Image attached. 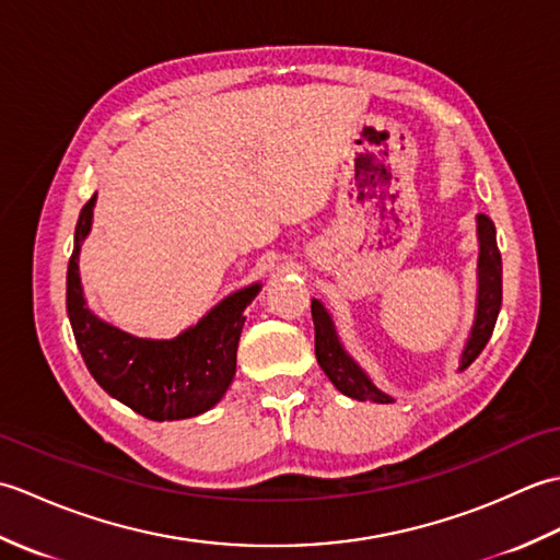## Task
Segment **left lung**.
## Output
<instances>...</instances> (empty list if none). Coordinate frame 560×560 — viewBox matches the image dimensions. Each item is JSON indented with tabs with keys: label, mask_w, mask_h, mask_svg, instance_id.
<instances>
[{
	"label": "left lung",
	"mask_w": 560,
	"mask_h": 560,
	"mask_svg": "<svg viewBox=\"0 0 560 560\" xmlns=\"http://www.w3.org/2000/svg\"><path fill=\"white\" fill-rule=\"evenodd\" d=\"M479 291H477V317H474L471 335L467 339V347L462 351L459 359V371L469 368L477 355L483 351L486 343H489L498 311H501L503 301V261H501V249L495 243V225L493 221L479 213ZM313 323H315V355L317 363L323 368L325 375L331 380L341 395L359 401H375V404H389L392 397L385 395L383 389L375 387L371 377L365 375L363 368L355 363L351 355L343 351L341 341L337 337L335 323H331V315L325 311V305L313 299Z\"/></svg>",
	"instance_id": "8db88e82"
}]
</instances>
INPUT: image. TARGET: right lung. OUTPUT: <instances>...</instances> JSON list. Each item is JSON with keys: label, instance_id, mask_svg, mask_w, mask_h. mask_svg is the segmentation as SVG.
Returning <instances> with one entry per match:
<instances>
[{"label": "right lung", "instance_id": "add662e5", "mask_svg": "<svg viewBox=\"0 0 560 560\" xmlns=\"http://www.w3.org/2000/svg\"><path fill=\"white\" fill-rule=\"evenodd\" d=\"M93 207L96 195L79 213L67 269V315L89 373L110 397L151 421L192 419L209 411L233 383L243 311L261 287L253 283L231 293L175 339L127 335L93 315L83 299L79 253L91 231Z\"/></svg>", "mask_w": 560, "mask_h": 560}]
</instances>
